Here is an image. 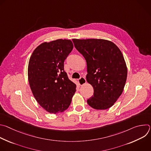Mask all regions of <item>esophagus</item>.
Wrapping results in <instances>:
<instances>
[{
	"mask_svg": "<svg viewBox=\"0 0 151 151\" xmlns=\"http://www.w3.org/2000/svg\"><path fill=\"white\" fill-rule=\"evenodd\" d=\"M86 82H87V81H86V79L84 78V77H81L79 79V85L82 86L83 85H84Z\"/></svg>",
	"mask_w": 151,
	"mask_h": 151,
	"instance_id": "1",
	"label": "esophagus"
}]
</instances>
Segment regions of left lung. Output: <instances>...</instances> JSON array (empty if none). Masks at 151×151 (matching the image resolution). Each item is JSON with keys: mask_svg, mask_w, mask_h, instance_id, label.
I'll return each instance as SVG.
<instances>
[{"mask_svg": "<svg viewBox=\"0 0 151 151\" xmlns=\"http://www.w3.org/2000/svg\"><path fill=\"white\" fill-rule=\"evenodd\" d=\"M72 41L87 66V81L94 89L87 103L97 110L110 108L122 94L127 77L122 53L112 42L101 39Z\"/></svg>", "mask_w": 151, "mask_h": 151, "instance_id": "obj_1", "label": "left lung"}]
</instances>
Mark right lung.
Instances as JSON below:
<instances>
[{"label": "right lung", "instance_id": "1", "mask_svg": "<svg viewBox=\"0 0 151 151\" xmlns=\"http://www.w3.org/2000/svg\"><path fill=\"white\" fill-rule=\"evenodd\" d=\"M73 47L68 39L45 42L36 48L30 58V87L37 103L49 113L66 110L76 91V84L64 70V61Z\"/></svg>", "mask_w": 151, "mask_h": 151}]
</instances>
